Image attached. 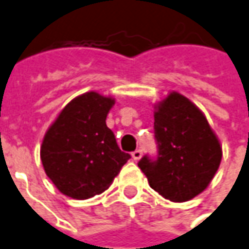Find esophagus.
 <instances>
[{"mask_svg": "<svg viewBox=\"0 0 249 249\" xmlns=\"http://www.w3.org/2000/svg\"><path fill=\"white\" fill-rule=\"evenodd\" d=\"M142 149H136V151H133L132 152V158H133V160H140L142 159Z\"/></svg>", "mask_w": 249, "mask_h": 249, "instance_id": "obj_1", "label": "esophagus"}]
</instances>
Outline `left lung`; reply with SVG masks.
<instances>
[{
	"mask_svg": "<svg viewBox=\"0 0 249 249\" xmlns=\"http://www.w3.org/2000/svg\"><path fill=\"white\" fill-rule=\"evenodd\" d=\"M154 109L159 155L156 160L144 156L139 167L163 198L190 201L214 178L222 158L220 140L201 109L178 91H170Z\"/></svg>",
	"mask_w": 249,
	"mask_h": 249,
	"instance_id": "left-lung-1",
	"label": "left lung"
}]
</instances>
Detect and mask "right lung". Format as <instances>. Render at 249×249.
I'll list each match as a JSON object with an SVG mask.
<instances>
[{
	"label": "right lung",
	"instance_id": "obj_1",
	"mask_svg": "<svg viewBox=\"0 0 249 249\" xmlns=\"http://www.w3.org/2000/svg\"><path fill=\"white\" fill-rule=\"evenodd\" d=\"M116 100L88 91L71 100L47 129L40 159L47 177L62 194L88 199L109 189L130 159L107 126Z\"/></svg>",
	"mask_w": 249,
	"mask_h": 249
}]
</instances>
